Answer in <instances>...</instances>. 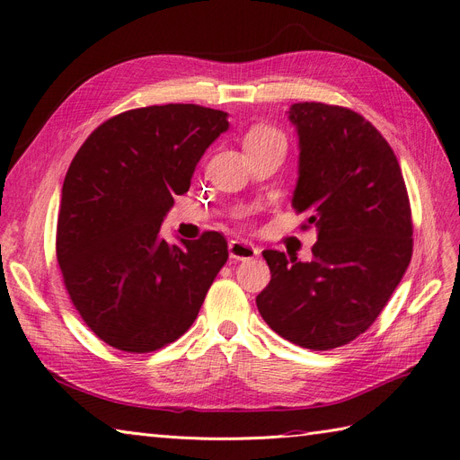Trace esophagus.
Masks as SVG:
<instances>
[{"instance_id": "esophagus-1", "label": "esophagus", "mask_w": 460, "mask_h": 460, "mask_svg": "<svg viewBox=\"0 0 460 460\" xmlns=\"http://www.w3.org/2000/svg\"><path fill=\"white\" fill-rule=\"evenodd\" d=\"M228 253H230V259L249 261V259H255L261 253V249L243 242V240H232L228 243Z\"/></svg>"}]
</instances>
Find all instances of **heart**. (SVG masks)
<instances>
[{
    "label": "heart",
    "mask_w": 460,
    "mask_h": 460,
    "mask_svg": "<svg viewBox=\"0 0 460 460\" xmlns=\"http://www.w3.org/2000/svg\"><path fill=\"white\" fill-rule=\"evenodd\" d=\"M267 140H284L280 132H276L274 128L269 127H255L253 130H249L245 136V144H253V142H267Z\"/></svg>",
    "instance_id": "1"
}]
</instances>
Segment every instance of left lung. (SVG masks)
<instances>
[{
	"label": "left lung",
	"mask_w": 460,
	"mask_h": 460,
	"mask_svg": "<svg viewBox=\"0 0 460 460\" xmlns=\"http://www.w3.org/2000/svg\"><path fill=\"white\" fill-rule=\"evenodd\" d=\"M299 176L291 207L316 228L313 259L267 249L270 282L257 296L278 336L328 351L367 332L412 255L411 205L394 149L351 109L294 103Z\"/></svg>",
	"instance_id": "1"
}]
</instances>
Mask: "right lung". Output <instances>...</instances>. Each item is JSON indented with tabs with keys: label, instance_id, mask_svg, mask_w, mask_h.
I'll list each match as a JSON object with an SVG mask.
<instances>
[{
	"label": "right lung",
	"instance_id": "add662e5",
	"mask_svg": "<svg viewBox=\"0 0 460 460\" xmlns=\"http://www.w3.org/2000/svg\"><path fill=\"white\" fill-rule=\"evenodd\" d=\"M228 127L225 111L191 103L132 109L97 127L68 166L58 262L82 320L115 349L149 353L178 340L225 267L222 234L171 245L159 232Z\"/></svg>",
	"mask_w": 460,
	"mask_h": 460
}]
</instances>
